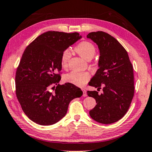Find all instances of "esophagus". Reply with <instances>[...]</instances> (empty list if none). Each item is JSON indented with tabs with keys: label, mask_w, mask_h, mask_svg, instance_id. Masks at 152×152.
Returning a JSON list of instances; mask_svg holds the SVG:
<instances>
[{
	"label": "esophagus",
	"mask_w": 152,
	"mask_h": 152,
	"mask_svg": "<svg viewBox=\"0 0 152 152\" xmlns=\"http://www.w3.org/2000/svg\"><path fill=\"white\" fill-rule=\"evenodd\" d=\"M83 96L84 97H87V91H86V90L85 89H83Z\"/></svg>",
	"instance_id": "obj_1"
}]
</instances>
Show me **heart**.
<instances>
[{
    "label": "heart",
    "instance_id": "obj_1",
    "mask_svg": "<svg viewBox=\"0 0 152 152\" xmlns=\"http://www.w3.org/2000/svg\"><path fill=\"white\" fill-rule=\"evenodd\" d=\"M75 50L79 55L85 60L90 61L96 54V47L89 42H83L77 45ZM71 57V52L69 49L65 50L61 56V64L63 67H66ZM90 79V74L88 72H71L64 76V80L78 87H83Z\"/></svg>",
    "mask_w": 152,
    "mask_h": 152
}]
</instances>
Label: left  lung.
<instances>
[{"label": "left lung", "mask_w": 152, "mask_h": 152, "mask_svg": "<svg viewBox=\"0 0 152 152\" xmlns=\"http://www.w3.org/2000/svg\"><path fill=\"white\" fill-rule=\"evenodd\" d=\"M98 45L99 69L91 79L89 86L98 89L87 95L97 104L89 111L91 118L103 124L115 123L128 111L134 93L133 67L125 48L115 38L103 31L91 32L87 36Z\"/></svg>", "instance_id": "obj_1"}]
</instances>
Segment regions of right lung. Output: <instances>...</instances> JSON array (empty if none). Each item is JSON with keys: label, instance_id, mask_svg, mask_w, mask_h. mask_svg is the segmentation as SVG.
<instances>
[{"label": "right lung", "instance_id": "obj_1", "mask_svg": "<svg viewBox=\"0 0 152 152\" xmlns=\"http://www.w3.org/2000/svg\"><path fill=\"white\" fill-rule=\"evenodd\" d=\"M81 37L78 33L48 31L24 50L15 74V93L24 113L35 123L56 124L66 115L70 102L82 96L74 85L58 84L61 76L56 74L62 68L63 52Z\"/></svg>", "mask_w": 152, "mask_h": 152}]
</instances>
